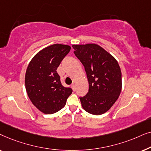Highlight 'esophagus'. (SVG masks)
<instances>
[{
	"label": "esophagus",
	"instance_id": "1",
	"mask_svg": "<svg viewBox=\"0 0 151 151\" xmlns=\"http://www.w3.org/2000/svg\"><path fill=\"white\" fill-rule=\"evenodd\" d=\"M71 86V88H73V91H76V84H72Z\"/></svg>",
	"mask_w": 151,
	"mask_h": 151
}]
</instances>
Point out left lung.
<instances>
[{"label": "left lung", "mask_w": 151, "mask_h": 151, "mask_svg": "<svg viewBox=\"0 0 151 151\" xmlns=\"http://www.w3.org/2000/svg\"><path fill=\"white\" fill-rule=\"evenodd\" d=\"M74 54L84 67L89 84L87 94L80 97L86 112L102 115L114 104L122 90V73L114 57L96 44L73 45Z\"/></svg>", "instance_id": "obj_1"}]
</instances>
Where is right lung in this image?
<instances>
[{"label":"right lung","mask_w":151,"mask_h":151,"mask_svg":"<svg viewBox=\"0 0 151 151\" xmlns=\"http://www.w3.org/2000/svg\"><path fill=\"white\" fill-rule=\"evenodd\" d=\"M70 50L71 47L65 45L47 47L33 58L27 69V93L32 104L45 114H52L63 109L73 91L63 86L56 71Z\"/></svg>","instance_id":"add662e5"}]
</instances>
